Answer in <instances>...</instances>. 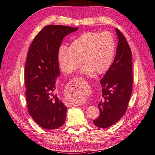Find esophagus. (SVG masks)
<instances>
[{
	"instance_id": "esophagus-1",
	"label": "esophagus",
	"mask_w": 155,
	"mask_h": 155,
	"mask_svg": "<svg viewBox=\"0 0 155 155\" xmlns=\"http://www.w3.org/2000/svg\"><path fill=\"white\" fill-rule=\"evenodd\" d=\"M81 81H82V78L81 77H74L71 81V85L74 87H77V85L79 83L81 82ZM75 104H74L73 103H67V106L68 107H71V106H74Z\"/></svg>"
}]
</instances>
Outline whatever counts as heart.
Here are the masks:
<instances>
[{
	"instance_id": "1",
	"label": "heart",
	"mask_w": 155,
	"mask_h": 155,
	"mask_svg": "<svg viewBox=\"0 0 155 155\" xmlns=\"http://www.w3.org/2000/svg\"><path fill=\"white\" fill-rule=\"evenodd\" d=\"M116 44L113 34L109 31H88L71 42L69 47L61 46L58 51L60 68L65 73H71L81 66H86V74H102L110 68L115 53Z\"/></svg>"
}]
</instances>
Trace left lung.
I'll list each match as a JSON object with an SVG mask.
<instances>
[{
  "instance_id": "1",
  "label": "left lung",
  "mask_w": 155,
  "mask_h": 155,
  "mask_svg": "<svg viewBox=\"0 0 155 155\" xmlns=\"http://www.w3.org/2000/svg\"><path fill=\"white\" fill-rule=\"evenodd\" d=\"M116 31L118 38L116 56L101 80L102 98L98 104L100 115L93 121L101 128L113 126L123 117L133 89L131 50L122 33L118 29Z\"/></svg>"
}]
</instances>
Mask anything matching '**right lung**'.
<instances>
[{"instance_id": "obj_1", "label": "right lung", "mask_w": 155, "mask_h": 155, "mask_svg": "<svg viewBox=\"0 0 155 155\" xmlns=\"http://www.w3.org/2000/svg\"><path fill=\"white\" fill-rule=\"evenodd\" d=\"M78 28L48 25L34 38L28 49L24 81L28 111L40 126L58 129L66 120L67 107L57 94L58 51L64 38Z\"/></svg>"}]
</instances>
